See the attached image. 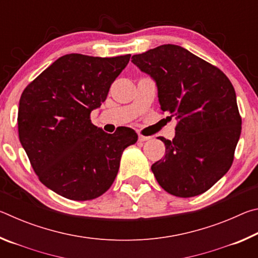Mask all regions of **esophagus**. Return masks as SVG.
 <instances>
[{"instance_id":"1","label":"esophagus","mask_w":258,"mask_h":258,"mask_svg":"<svg viewBox=\"0 0 258 258\" xmlns=\"http://www.w3.org/2000/svg\"><path fill=\"white\" fill-rule=\"evenodd\" d=\"M148 140H150V137H146V135L139 134V141L143 142V141H148Z\"/></svg>"}]
</instances>
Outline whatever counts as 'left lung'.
Listing matches in <instances>:
<instances>
[{"label":"left lung","mask_w":258,"mask_h":258,"mask_svg":"<svg viewBox=\"0 0 258 258\" xmlns=\"http://www.w3.org/2000/svg\"><path fill=\"white\" fill-rule=\"evenodd\" d=\"M156 82L160 109L177 125L166 154L151 166L168 194L195 197L229 171L241 133L233 85L217 67L178 45L164 44L132 56Z\"/></svg>","instance_id":"8db88e82"}]
</instances>
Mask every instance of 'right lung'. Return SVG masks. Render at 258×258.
<instances>
[{"mask_svg": "<svg viewBox=\"0 0 258 258\" xmlns=\"http://www.w3.org/2000/svg\"><path fill=\"white\" fill-rule=\"evenodd\" d=\"M130 56H60L21 94V146L40 181L64 198L85 202L103 195L115 181L125 148L138 141L132 128L108 134L90 119Z\"/></svg>", "mask_w": 258, "mask_h": 258, "instance_id": "1", "label": "right lung"}]
</instances>
